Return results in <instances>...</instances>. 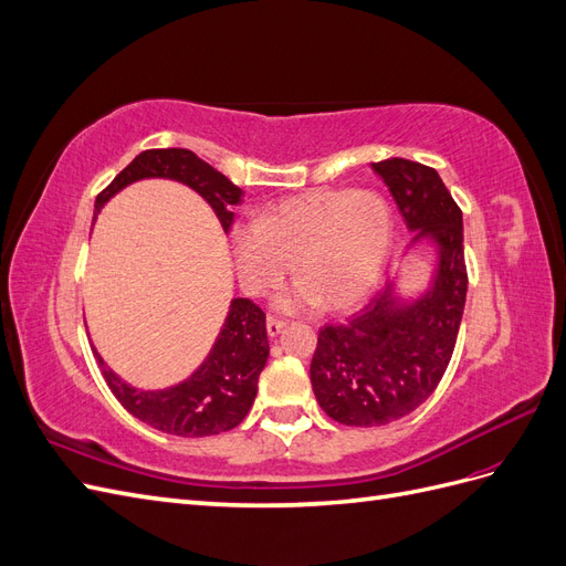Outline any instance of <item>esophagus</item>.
<instances>
[{"mask_svg":"<svg viewBox=\"0 0 566 566\" xmlns=\"http://www.w3.org/2000/svg\"><path fill=\"white\" fill-rule=\"evenodd\" d=\"M283 328H285V321H281L276 316H266V333H269V337L281 335Z\"/></svg>","mask_w":566,"mask_h":566,"instance_id":"obj_1","label":"esophagus"}]
</instances>
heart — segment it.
Instances as JSON below:
<instances>
[{"mask_svg": "<svg viewBox=\"0 0 566 566\" xmlns=\"http://www.w3.org/2000/svg\"><path fill=\"white\" fill-rule=\"evenodd\" d=\"M394 245V217L375 191H314L287 198L262 217L233 227L238 279L260 295L295 262L297 281L279 295L283 306L323 304L345 312L378 287Z\"/></svg>", "mask_w": 566, "mask_h": 566, "instance_id": "obj_1", "label": "heart"}]
</instances>
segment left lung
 Listing matches in <instances>:
<instances>
[{
  "label": "left lung",
  "instance_id": "obj_1",
  "mask_svg": "<svg viewBox=\"0 0 566 566\" xmlns=\"http://www.w3.org/2000/svg\"><path fill=\"white\" fill-rule=\"evenodd\" d=\"M413 235L406 256L432 250L430 283L403 295L399 279L347 323L323 325L312 358V387L333 420L378 427L430 399L447 373L468 295L462 212L437 169L403 158L373 163Z\"/></svg>",
  "mask_w": 566,
  "mask_h": 566
}]
</instances>
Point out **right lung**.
Segmentation results:
<instances>
[{"label": "right lung", "instance_id": "1", "mask_svg": "<svg viewBox=\"0 0 566 566\" xmlns=\"http://www.w3.org/2000/svg\"><path fill=\"white\" fill-rule=\"evenodd\" d=\"M144 179H169L196 191L214 210L221 229L233 224V205H241L243 191L212 165L186 148H153L136 156L94 202V219L104 205L129 184ZM101 373L134 418L153 430L177 437H210L233 430L248 416L256 397V380L266 366L269 339L266 316L245 297L229 304L224 325L202 364L177 385L163 389H139L111 370L94 349Z\"/></svg>", "mask_w": 566, "mask_h": 566}]
</instances>
